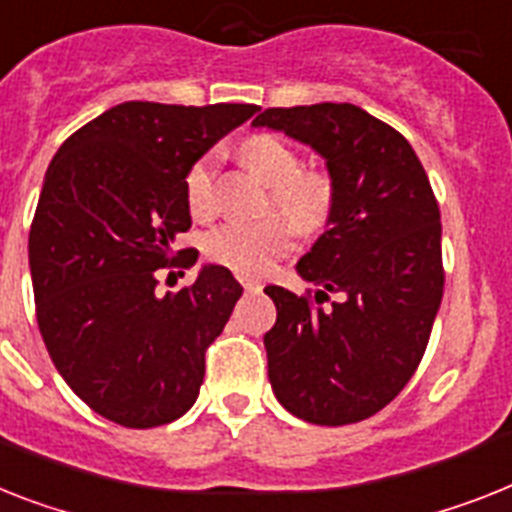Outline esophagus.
<instances>
[{
  "label": "esophagus",
  "mask_w": 512,
  "mask_h": 512,
  "mask_svg": "<svg viewBox=\"0 0 512 512\" xmlns=\"http://www.w3.org/2000/svg\"><path fill=\"white\" fill-rule=\"evenodd\" d=\"M240 285H243V290H248V293H256V290H261V282L253 280V277H240Z\"/></svg>",
  "instance_id": "1"
}]
</instances>
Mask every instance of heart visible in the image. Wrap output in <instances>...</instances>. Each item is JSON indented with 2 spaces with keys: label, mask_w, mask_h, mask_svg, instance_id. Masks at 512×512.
<instances>
[{
  "label": "heart",
  "mask_w": 512,
  "mask_h": 512,
  "mask_svg": "<svg viewBox=\"0 0 512 512\" xmlns=\"http://www.w3.org/2000/svg\"><path fill=\"white\" fill-rule=\"evenodd\" d=\"M240 156L272 188L274 204L293 218L303 232H316L327 225L335 206L332 177L324 172L303 170L298 151L269 133L251 135L248 141H243ZM214 183H217V154L209 151L198 156L185 172V204L193 217H209L214 211ZM289 220L282 214H272L253 222H227L206 235L204 251L214 264L248 277H259L293 248L295 226Z\"/></svg>",
  "instance_id": "obj_1"
}]
</instances>
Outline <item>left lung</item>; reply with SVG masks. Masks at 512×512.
<instances>
[{
    "label": "left lung",
    "mask_w": 512,
    "mask_h": 512,
    "mask_svg": "<svg viewBox=\"0 0 512 512\" xmlns=\"http://www.w3.org/2000/svg\"><path fill=\"white\" fill-rule=\"evenodd\" d=\"M253 125L311 146L335 185L327 230L298 261L314 298L264 287L277 306L269 382L308 424H356L398 398L424 358L445 290L437 198L411 143L356 104L264 109ZM329 292L341 298L324 309Z\"/></svg>",
    "instance_id": "1"
}]
</instances>
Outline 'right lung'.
Segmentation results:
<instances>
[{
    "label": "right lung",
    "instance_id": "1",
    "mask_svg": "<svg viewBox=\"0 0 512 512\" xmlns=\"http://www.w3.org/2000/svg\"><path fill=\"white\" fill-rule=\"evenodd\" d=\"M256 112L125 101L75 130L46 170L28 235L36 322L70 390L114 424L151 429L196 403L206 348L243 287L209 264L156 295V274L196 264L190 248L183 261L172 251L190 230L188 167Z\"/></svg>",
    "mask_w": 512,
    "mask_h": 512
}]
</instances>
